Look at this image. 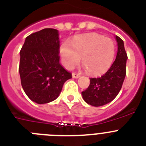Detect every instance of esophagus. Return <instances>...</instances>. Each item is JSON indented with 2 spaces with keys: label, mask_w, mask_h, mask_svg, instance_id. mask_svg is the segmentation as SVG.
Instances as JSON below:
<instances>
[{
  "label": "esophagus",
  "mask_w": 146,
  "mask_h": 146,
  "mask_svg": "<svg viewBox=\"0 0 146 146\" xmlns=\"http://www.w3.org/2000/svg\"><path fill=\"white\" fill-rule=\"evenodd\" d=\"M72 77L74 78H78L80 77V75L77 74V73H73V74H72Z\"/></svg>",
  "instance_id": "esophagus-1"
}]
</instances>
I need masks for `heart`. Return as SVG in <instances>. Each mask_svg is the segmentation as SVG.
I'll list each match as a JSON object with an SVG mask.
<instances>
[{
	"mask_svg": "<svg viewBox=\"0 0 146 146\" xmlns=\"http://www.w3.org/2000/svg\"><path fill=\"white\" fill-rule=\"evenodd\" d=\"M70 46L62 44L60 48L65 68L72 69L81 58V62L92 76H99L107 71L115 57L113 40L98 34L76 38L70 42Z\"/></svg>",
	"mask_w": 146,
	"mask_h": 146,
	"instance_id": "obj_1",
	"label": "heart"
}]
</instances>
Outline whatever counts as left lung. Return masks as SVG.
I'll use <instances>...</instances> for the list:
<instances>
[{"label": "left lung", "mask_w": 146, "mask_h": 146, "mask_svg": "<svg viewBox=\"0 0 146 146\" xmlns=\"http://www.w3.org/2000/svg\"><path fill=\"white\" fill-rule=\"evenodd\" d=\"M118 51L115 61L108 70L100 78H90L89 87L81 92L84 100L99 107L111 102L118 95L126 76L127 55L124 41L115 35Z\"/></svg>", "instance_id": "obj_1"}]
</instances>
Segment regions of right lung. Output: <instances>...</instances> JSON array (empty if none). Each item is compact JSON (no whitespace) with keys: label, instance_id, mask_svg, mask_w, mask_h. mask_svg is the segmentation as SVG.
Returning <instances> with one entry per match:
<instances>
[{"label":"right lung","instance_id":"1","mask_svg":"<svg viewBox=\"0 0 146 146\" xmlns=\"http://www.w3.org/2000/svg\"><path fill=\"white\" fill-rule=\"evenodd\" d=\"M59 31L43 29L28 35L21 48L19 72L22 86L30 99L45 104L57 99L71 73L60 63Z\"/></svg>","mask_w":146,"mask_h":146}]
</instances>
